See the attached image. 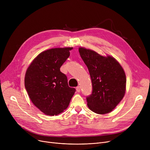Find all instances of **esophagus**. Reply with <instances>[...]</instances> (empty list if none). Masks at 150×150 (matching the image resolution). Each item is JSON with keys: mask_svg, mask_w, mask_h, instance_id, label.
Here are the masks:
<instances>
[{"mask_svg": "<svg viewBox=\"0 0 150 150\" xmlns=\"http://www.w3.org/2000/svg\"><path fill=\"white\" fill-rule=\"evenodd\" d=\"M76 90L78 92H80L81 91V89H80V86H77L76 88Z\"/></svg>", "mask_w": 150, "mask_h": 150, "instance_id": "esophagus-1", "label": "esophagus"}]
</instances>
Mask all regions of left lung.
Instances as JSON below:
<instances>
[{"label":"left lung","instance_id":"1","mask_svg":"<svg viewBox=\"0 0 150 150\" xmlns=\"http://www.w3.org/2000/svg\"><path fill=\"white\" fill-rule=\"evenodd\" d=\"M80 56L87 66L92 84V93L86 97L89 108L99 114L112 111L125 93L126 75L120 64L111 57H104L83 47Z\"/></svg>","mask_w":150,"mask_h":150}]
</instances>
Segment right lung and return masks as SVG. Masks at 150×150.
<instances>
[{
	"instance_id": "1",
	"label": "right lung",
	"mask_w": 150,
	"mask_h": 150,
	"mask_svg": "<svg viewBox=\"0 0 150 150\" xmlns=\"http://www.w3.org/2000/svg\"><path fill=\"white\" fill-rule=\"evenodd\" d=\"M72 47L55 48L39 54L31 63L25 76V88L32 103L43 113L56 115L69 106L75 89L68 85L60 67Z\"/></svg>"
}]
</instances>
